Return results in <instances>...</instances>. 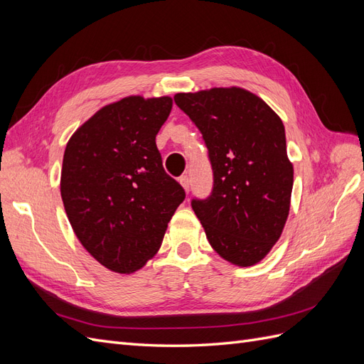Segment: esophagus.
<instances>
[{
	"label": "esophagus",
	"instance_id": "1",
	"mask_svg": "<svg viewBox=\"0 0 364 364\" xmlns=\"http://www.w3.org/2000/svg\"><path fill=\"white\" fill-rule=\"evenodd\" d=\"M179 183L183 186L185 193L190 191V178H188V176H182V178L179 179Z\"/></svg>",
	"mask_w": 364,
	"mask_h": 364
}]
</instances>
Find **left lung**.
Listing matches in <instances>:
<instances>
[{
    "mask_svg": "<svg viewBox=\"0 0 364 364\" xmlns=\"http://www.w3.org/2000/svg\"><path fill=\"white\" fill-rule=\"evenodd\" d=\"M174 102L202 132L214 188L193 211L211 247L240 267L259 262L279 240L293 190L285 129L273 109L243 87L179 92Z\"/></svg>",
    "mask_w": 364,
    "mask_h": 364,
    "instance_id": "1",
    "label": "left lung"
}]
</instances>
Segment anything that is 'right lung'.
Wrapping results in <instances>:
<instances>
[{
    "label": "right lung",
    "instance_id": "add662e5",
    "mask_svg": "<svg viewBox=\"0 0 364 364\" xmlns=\"http://www.w3.org/2000/svg\"><path fill=\"white\" fill-rule=\"evenodd\" d=\"M171 107L167 95L124 97L85 121L65 149V213L82 246L115 273L146 266L185 199L156 147Z\"/></svg>",
    "mask_w": 364,
    "mask_h": 364
}]
</instances>
